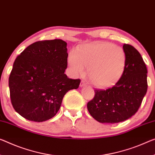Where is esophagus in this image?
I'll list each match as a JSON object with an SVG mask.
<instances>
[{"mask_svg":"<svg viewBox=\"0 0 155 155\" xmlns=\"http://www.w3.org/2000/svg\"><path fill=\"white\" fill-rule=\"evenodd\" d=\"M86 85H87L86 83H84V82H81V83H80V87H85Z\"/></svg>","mask_w":155,"mask_h":155,"instance_id":"obj_1","label":"esophagus"}]
</instances>
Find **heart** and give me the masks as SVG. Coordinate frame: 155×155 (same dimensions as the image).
<instances>
[{"label":"heart","mask_w":155,"mask_h":155,"mask_svg":"<svg viewBox=\"0 0 155 155\" xmlns=\"http://www.w3.org/2000/svg\"><path fill=\"white\" fill-rule=\"evenodd\" d=\"M68 64L76 76L87 71L91 82L99 88L110 87L122 77L126 56L120 46L109 42H97L78 47L68 54Z\"/></svg>","instance_id":"b5f03b06"}]
</instances>
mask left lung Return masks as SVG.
Returning a JSON list of instances; mask_svg holds the SVG:
<instances>
[{
  "instance_id": "8db88e82",
  "label": "left lung",
  "mask_w": 155,
  "mask_h": 155,
  "mask_svg": "<svg viewBox=\"0 0 155 155\" xmlns=\"http://www.w3.org/2000/svg\"><path fill=\"white\" fill-rule=\"evenodd\" d=\"M125 69L114 87L95 89L87 103L89 114L102 123H117L132 117L141 106L147 89V68L141 54L130 44L123 45Z\"/></svg>"
}]
</instances>
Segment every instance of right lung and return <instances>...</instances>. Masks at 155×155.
Instances as JSON below:
<instances>
[{
    "mask_svg": "<svg viewBox=\"0 0 155 155\" xmlns=\"http://www.w3.org/2000/svg\"><path fill=\"white\" fill-rule=\"evenodd\" d=\"M66 42L39 41L30 45L16 58L9 78L12 104L23 118L43 122L54 117L69 90L80 80L67 77Z\"/></svg>",
    "mask_w": 155,
    "mask_h": 155,
    "instance_id": "1",
    "label": "right lung"
}]
</instances>
